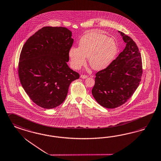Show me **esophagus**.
Masks as SVG:
<instances>
[{
    "mask_svg": "<svg viewBox=\"0 0 161 161\" xmlns=\"http://www.w3.org/2000/svg\"><path fill=\"white\" fill-rule=\"evenodd\" d=\"M80 78L82 79H86L87 78V76L85 75H80Z\"/></svg>",
    "mask_w": 161,
    "mask_h": 161,
    "instance_id": "1",
    "label": "esophagus"
}]
</instances>
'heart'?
I'll return each instance as SVG.
<instances>
[{"label":"heart","instance_id":"obj_1","mask_svg":"<svg viewBox=\"0 0 161 161\" xmlns=\"http://www.w3.org/2000/svg\"><path fill=\"white\" fill-rule=\"evenodd\" d=\"M117 46L113 38L97 31L84 35L79 42V48L72 47L69 51L70 64L78 69L86 64V57L95 70H101L108 66L115 58Z\"/></svg>","mask_w":161,"mask_h":161}]
</instances>
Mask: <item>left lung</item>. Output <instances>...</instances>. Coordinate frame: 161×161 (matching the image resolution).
<instances>
[{"mask_svg": "<svg viewBox=\"0 0 161 161\" xmlns=\"http://www.w3.org/2000/svg\"><path fill=\"white\" fill-rule=\"evenodd\" d=\"M126 46L105 69L96 74L92 93L102 106L119 107L127 102L140 85L142 74L139 49L131 37L119 31Z\"/></svg>", "mask_w": 161, "mask_h": 161, "instance_id": "left-lung-1", "label": "left lung"}]
</instances>
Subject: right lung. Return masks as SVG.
<instances>
[{
  "label": "right lung",
  "mask_w": 161,
  "mask_h": 161,
  "mask_svg": "<svg viewBox=\"0 0 161 161\" xmlns=\"http://www.w3.org/2000/svg\"><path fill=\"white\" fill-rule=\"evenodd\" d=\"M72 32L62 27H44L25 42L18 74L21 84L33 102L53 108L66 99L70 83L79 78L67 65L73 44Z\"/></svg>",
  "instance_id": "right-lung-1"
}]
</instances>
